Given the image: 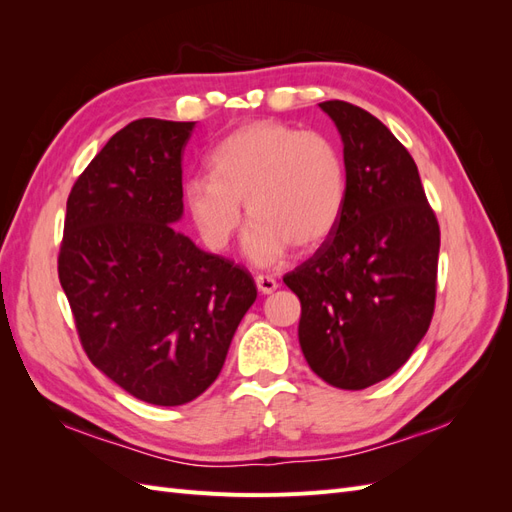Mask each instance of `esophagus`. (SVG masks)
<instances>
[{"mask_svg": "<svg viewBox=\"0 0 512 512\" xmlns=\"http://www.w3.org/2000/svg\"><path fill=\"white\" fill-rule=\"evenodd\" d=\"M256 286L262 294H271L277 290V282L271 275H256Z\"/></svg>", "mask_w": 512, "mask_h": 512, "instance_id": "34e87169", "label": "esophagus"}]
</instances>
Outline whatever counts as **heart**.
<instances>
[{
    "label": "heart",
    "mask_w": 512,
    "mask_h": 512,
    "mask_svg": "<svg viewBox=\"0 0 512 512\" xmlns=\"http://www.w3.org/2000/svg\"><path fill=\"white\" fill-rule=\"evenodd\" d=\"M207 168L209 177L183 183L185 211L209 250L224 252L245 203L254 222L243 250L258 267L277 265L292 245L309 250L327 241L346 209V160L327 134L245 123L213 147Z\"/></svg>",
    "instance_id": "1"
}]
</instances>
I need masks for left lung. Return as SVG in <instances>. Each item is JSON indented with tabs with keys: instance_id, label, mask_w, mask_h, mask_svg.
<instances>
[{
	"instance_id": "left-lung-1",
	"label": "left lung",
	"mask_w": 512,
	"mask_h": 512,
	"mask_svg": "<svg viewBox=\"0 0 512 512\" xmlns=\"http://www.w3.org/2000/svg\"><path fill=\"white\" fill-rule=\"evenodd\" d=\"M318 106L342 136L346 209L333 235L284 282L301 301L307 365L337 389L361 391L395 374L429 329L440 228L393 132L354 104Z\"/></svg>"
}]
</instances>
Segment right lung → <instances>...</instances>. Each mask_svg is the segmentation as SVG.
<instances>
[{
	"instance_id": "add662e5",
	"label": "right lung",
	"mask_w": 512,
	"mask_h": 512,
	"mask_svg": "<svg viewBox=\"0 0 512 512\" xmlns=\"http://www.w3.org/2000/svg\"><path fill=\"white\" fill-rule=\"evenodd\" d=\"M196 121L136 119L68 196L59 282L106 378L153 406H183L220 376L254 277L179 232L181 156Z\"/></svg>"
}]
</instances>
